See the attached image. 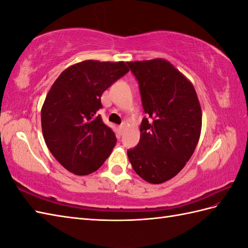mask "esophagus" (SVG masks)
Wrapping results in <instances>:
<instances>
[{
	"label": "esophagus",
	"mask_w": 248,
	"mask_h": 248,
	"mask_svg": "<svg viewBox=\"0 0 248 248\" xmlns=\"http://www.w3.org/2000/svg\"><path fill=\"white\" fill-rule=\"evenodd\" d=\"M124 124H121V125H119V127H118V133H119V135L123 134V132H124Z\"/></svg>",
	"instance_id": "34e87169"
}]
</instances>
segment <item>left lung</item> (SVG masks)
<instances>
[{
  "label": "left lung",
  "mask_w": 248,
  "mask_h": 248,
  "mask_svg": "<svg viewBox=\"0 0 248 248\" xmlns=\"http://www.w3.org/2000/svg\"><path fill=\"white\" fill-rule=\"evenodd\" d=\"M128 65L150 117L141 121L140 143L128 150V157L140 178L160 184L175 177L191 159L202 132V108L192 82L168 61Z\"/></svg>",
  "instance_id": "left-lung-1"
}]
</instances>
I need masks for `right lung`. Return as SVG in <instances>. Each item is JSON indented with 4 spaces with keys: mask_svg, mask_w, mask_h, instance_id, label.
<instances>
[{
    "mask_svg": "<svg viewBox=\"0 0 248 248\" xmlns=\"http://www.w3.org/2000/svg\"><path fill=\"white\" fill-rule=\"evenodd\" d=\"M129 68L124 62L84 61L68 67L41 108V128L51 154L78 176L99 170L116 145L115 133L97 110L101 96Z\"/></svg>",
    "mask_w": 248,
    "mask_h": 248,
    "instance_id": "1",
    "label": "right lung"
}]
</instances>
